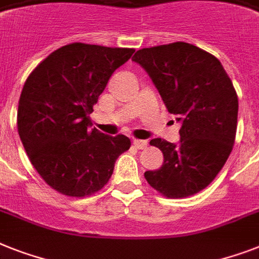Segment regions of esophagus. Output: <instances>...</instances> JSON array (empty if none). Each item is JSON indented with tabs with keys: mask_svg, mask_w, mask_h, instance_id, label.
Wrapping results in <instances>:
<instances>
[{
	"mask_svg": "<svg viewBox=\"0 0 259 259\" xmlns=\"http://www.w3.org/2000/svg\"><path fill=\"white\" fill-rule=\"evenodd\" d=\"M133 145L137 149H145L148 146V141L145 140H133Z\"/></svg>",
	"mask_w": 259,
	"mask_h": 259,
	"instance_id": "34e87169",
	"label": "esophagus"
}]
</instances>
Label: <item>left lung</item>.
<instances>
[{"label": "left lung", "mask_w": 259, "mask_h": 259, "mask_svg": "<svg viewBox=\"0 0 259 259\" xmlns=\"http://www.w3.org/2000/svg\"><path fill=\"white\" fill-rule=\"evenodd\" d=\"M133 61L181 123L178 144L150 141L163 153V165L145 171V178L169 198L195 194L215 178L233 150L238 97L232 79L218 58L186 42L141 49Z\"/></svg>", "instance_id": "8db88e82"}]
</instances>
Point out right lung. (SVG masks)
I'll return each mask as SVG.
<instances>
[{"label": "right lung", "instance_id": "add662e5", "mask_svg": "<svg viewBox=\"0 0 259 259\" xmlns=\"http://www.w3.org/2000/svg\"><path fill=\"white\" fill-rule=\"evenodd\" d=\"M133 53L75 42L46 57L27 77L18 134L31 165L54 190L70 197L101 190L130 148L127 137L90 129L89 114L111 74Z\"/></svg>", "mask_w": 259, "mask_h": 259}]
</instances>
